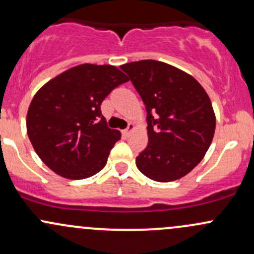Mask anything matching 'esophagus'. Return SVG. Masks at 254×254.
<instances>
[{"label":"esophagus","mask_w":254,"mask_h":254,"mask_svg":"<svg viewBox=\"0 0 254 254\" xmlns=\"http://www.w3.org/2000/svg\"><path fill=\"white\" fill-rule=\"evenodd\" d=\"M133 127H133V124H129V125H127V129L123 130V135H124V136H129L130 132H131L132 130H133Z\"/></svg>","instance_id":"1"}]
</instances>
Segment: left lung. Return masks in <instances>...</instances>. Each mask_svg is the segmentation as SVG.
Segmentation results:
<instances>
[{
  "label": "left lung",
  "instance_id": "8db88e82",
  "mask_svg": "<svg viewBox=\"0 0 254 254\" xmlns=\"http://www.w3.org/2000/svg\"><path fill=\"white\" fill-rule=\"evenodd\" d=\"M121 68L146 105L148 144L136 166L157 182L186 176L212 142L216 117L210 97L196 79L157 60L125 64Z\"/></svg>",
  "mask_w": 254,
  "mask_h": 254
}]
</instances>
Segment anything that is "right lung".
Here are the masks:
<instances>
[{"instance_id":"add662e5","label":"right lung","mask_w":254,"mask_h":254,"mask_svg":"<svg viewBox=\"0 0 254 254\" xmlns=\"http://www.w3.org/2000/svg\"><path fill=\"white\" fill-rule=\"evenodd\" d=\"M127 77L111 65L76 66L37 91L27 111V135L55 174L83 180L105 168L121 132L107 127L101 104Z\"/></svg>"}]
</instances>
